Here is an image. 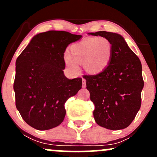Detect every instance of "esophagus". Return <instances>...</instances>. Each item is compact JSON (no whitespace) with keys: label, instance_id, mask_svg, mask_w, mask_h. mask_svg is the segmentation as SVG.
<instances>
[{"label":"esophagus","instance_id":"esophagus-1","mask_svg":"<svg viewBox=\"0 0 157 157\" xmlns=\"http://www.w3.org/2000/svg\"><path fill=\"white\" fill-rule=\"evenodd\" d=\"M82 88H86V80L85 79H82Z\"/></svg>","mask_w":157,"mask_h":157}]
</instances>
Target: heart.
I'll return each instance as SVG.
<instances>
[{
	"instance_id": "1",
	"label": "heart",
	"mask_w": 157,
	"mask_h": 157,
	"mask_svg": "<svg viewBox=\"0 0 157 157\" xmlns=\"http://www.w3.org/2000/svg\"><path fill=\"white\" fill-rule=\"evenodd\" d=\"M112 52V44L108 39L89 37L70 47L68 55H65V63L72 71H77L76 63H82L86 72L97 75L109 66Z\"/></svg>"
}]
</instances>
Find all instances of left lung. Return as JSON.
I'll use <instances>...</instances> for the list:
<instances>
[{
	"mask_svg": "<svg viewBox=\"0 0 157 157\" xmlns=\"http://www.w3.org/2000/svg\"><path fill=\"white\" fill-rule=\"evenodd\" d=\"M89 35L108 39L113 48L111 61L103 71L83 77L95 106L94 117L99 125L107 129L125 128L141 106L144 86L141 62L119 34L100 31Z\"/></svg>",
	"mask_w": 157,
	"mask_h": 157,
	"instance_id": "obj_1",
	"label": "left lung"
}]
</instances>
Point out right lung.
Wrapping results in <instances>:
<instances>
[{
    "label": "right lung",
    "instance_id": "obj_1",
    "mask_svg": "<svg viewBox=\"0 0 157 157\" xmlns=\"http://www.w3.org/2000/svg\"><path fill=\"white\" fill-rule=\"evenodd\" d=\"M82 35L48 31L34 36L16 60L15 105L28 125L37 130L57 127L66 116L65 103L82 88V78L64 75V52Z\"/></svg>",
    "mask_w": 157,
    "mask_h": 157
}]
</instances>
